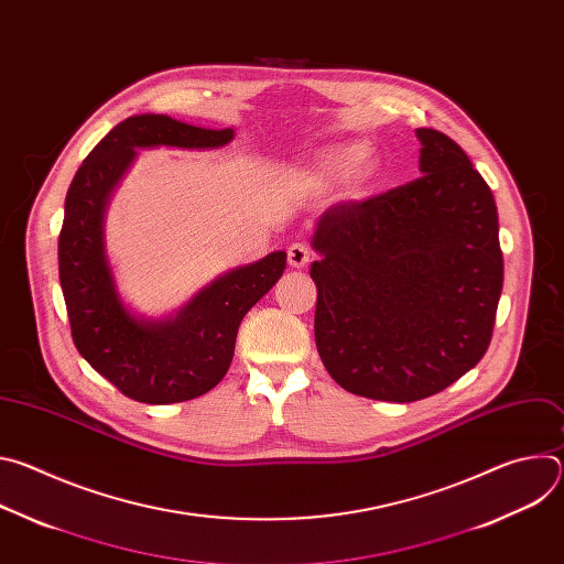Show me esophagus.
<instances>
[{"label": "esophagus", "mask_w": 564, "mask_h": 564, "mask_svg": "<svg viewBox=\"0 0 564 564\" xmlns=\"http://www.w3.org/2000/svg\"><path fill=\"white\" fill-rule=\"evenodd\" d=\"M288 263L292 265V268H305L307 263H310V250L303 246V243H292L290 248H288Z\"/></svg>", "instance_id": "esophagus-1"}]
</instances>
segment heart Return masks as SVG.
<instances>
[{
  "label": "heart",
  "mask_w": 564,
  "mask_h": 564,
  "mask_svg": "<svg viewBox=\"0 0 564 564\" xmlns=\"http://www.w3.org/2000/svg\"><path fill=\"white\" fill-rule=\"evenodd\" d=\"M368 151L370 149L366 142H341L324 151V155L318 160V167L330 178H346L357 169L355 178L359 183H368L375 174V167L370 163H364L368 158Z\"/></svg>",
  "instance_id": "heart-1"
}]
</instances>
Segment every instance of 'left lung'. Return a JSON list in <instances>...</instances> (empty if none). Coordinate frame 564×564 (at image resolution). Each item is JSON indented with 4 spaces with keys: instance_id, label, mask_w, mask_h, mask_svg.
<instances>
[{
    "instance_id": "1",
    "label": "left lung",
    "mask_w": 564,
    "mask_h": 564,
    "mask_svg": "<svg viewBox=\"0 0 564 564\" xmlns=\"http://www.w3.org/2000/svg\"><path fill=\"white\" fill-rule=\"evenodd\" d=\"M415 133L424 176L326 209L310 265L326 370L352 394L399 404L485 357L505 279L489 185L446 133Z\"/></svg>"
}]
</instances>
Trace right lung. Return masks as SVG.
Masks as SVG:
<instances>
[{"instance_id": "1", "label": "right lung", "mask_w": 564, "mask_h": 564, "mask_svg": "<svg viewBox=\"0 0 564 564\" xmlns=\"http://www.w3.org/2000/svg\"><path fill=\"white\" fill-rule=\"evenodd\" d=\"M234 129H203L142 113L113 127L79 165L57 243L70 337L94 370L142 404H176L212 390L227 372L240 321L285 270V252L236 268L203 288L176 316L142 318L122 303L105 254V212L135 149H216Z\"/></svg>"}]
</instances>
